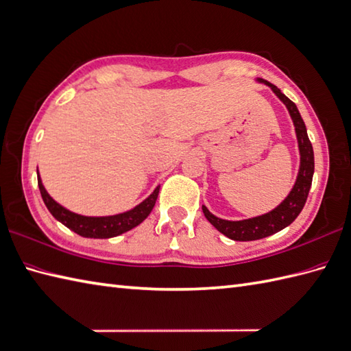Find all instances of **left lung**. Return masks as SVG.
Listing matches in <instances>:
<instances>
[{
  "instance_id": "1",
  "label": "left lung",
  "mask_w": 351,
  "mask_h": 351,
  "mask_svg": "<svg viewBox=\"0 0 351 351\" xmlns=\"http://www.w3.org/2000/svg\"><path fill=\"white\" fill-rule=\"evenodd\" d=\"M256 82L265 84L266 86L271 88L272 93L278 97V99L284 103V106L287 108L290 118L293 121V125H295L300 165H299L296 182L293 185L291 191L278 206L271 210V213L247 218V219H241V221H229V219L215 217L213 213H209V209L206 206H202L203 214H205L208 221L213 224L218 232H221L224 236H227V238H230L233 241H257V239L266 238V236H271L276 232L282 230L284 227L290 226L305 206L309 189H311L313 175H314L313 145L309 142L305 122L302 117H300L296 104L293 103L289 97L284 95L280 88H276L271 82H267V80L256 79Z\"/></svg>"
}]
</instances>
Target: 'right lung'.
Masks as SVG:
<instances>
[{
	"label": "right lung",
	"mask_w": 351,
	"mask_h": 351,
	"mask_svg": "<svg viewBox=\"0 0 351 351\" xmlns=\"http://www.w3.org/2000/svg\"><path fill=\"white\" fill-rule=\"evenodd\" d=\"M37 181H38L40 194H42V199L45 202L46 208L49 209V213H51L65 227H69L70 230L84 236V238H94V239L115 238L118 234H122L134 229L136 226L141 224L143 219L151 214L160 191V185H158L157 189L148 195V197L138 203V205L134 206L133 209L127 210V213L108 215V217H85V215H79L76 213H71V210L61 206L58 202H55L51 197V194L46 191L38 172H37Z\"/></svg>",
	"instance_id": "obj_1"
}]
</instances>
